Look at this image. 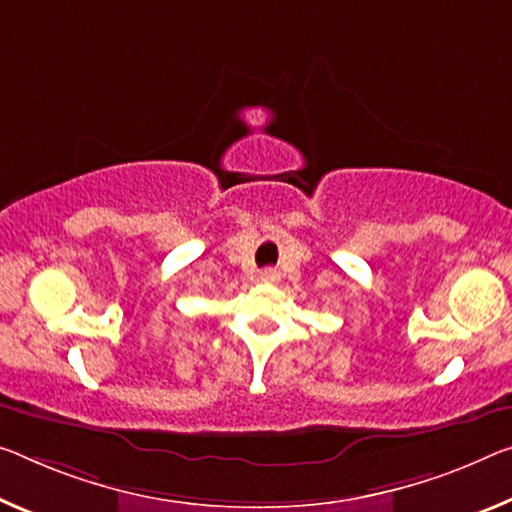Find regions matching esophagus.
I'll return each mask as SVG.
<instances>
[{
    "mask_svg": "<svg viewBox=\"0 0 512 512\" xmlns=\"http://www.w3.org/2000/svg\"><path fill=\"white\" fill-rule=\"evenodd\" d=\"M279 277H281V274H279L277 270H272V267H267V270L261 272V279H263L265 283H277Z\"/></svg>",
    "mask_w": 512,
    "mask_h": 512,
    "instance_id": "34e87169",
    "label": "esophagus"
}]
</instances>
